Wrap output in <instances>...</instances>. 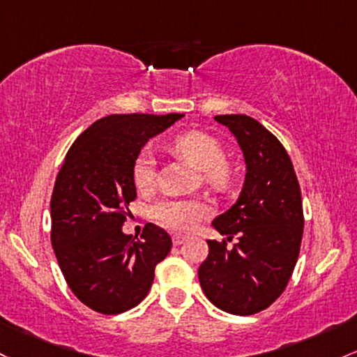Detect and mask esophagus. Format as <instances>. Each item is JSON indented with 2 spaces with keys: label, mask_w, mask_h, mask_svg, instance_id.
Here are the masks:
<instances>
[{
  "label": "esophagus",
  "mask_w": 357,
  "mask_h": 357,
  "mask_svg": "<svg viewBox=\"0 0 357 357\" xmlns=\"http://www.w3.org/2000/svg\"><path fill=\"white\" fill-rule=\"evenodd\" d=\"M186 241H188L186 236H179V234H174V236H172V244H174V245L185 244Z\"/></svg>",
  "instance_id": "esophagus-1"
}]
</instances>
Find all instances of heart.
Instances as JSON below:
<instances>
[{
    "instance_id": "obj_1",
    "label": "heart",
    "mask_w": 357,
    "mask_h": 357,
    "mask_svg": "<svg viewBox=\"0 0 357 357\" xmlns=\"http://www.w3.org/2000/svg\"><path fill=\"white\" fill-rule=\"evenodd\" d=\"M174 149L195 166L205 171L206 181L213 186H225L232 181V167L223 162L225 149L213 135L191 130L174 140ZM154 158L147 149L137 155L134 162V183L139 190H149L154 183ZM208 215V205L199 199H164L152 208V217L160 225L179 232H193Z\"/></svg>"
}]
</instances>
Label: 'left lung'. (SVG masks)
<instances>
[{
    "instance_id": "left-lung-1",
    "label": "left lung",
    "mask_w": 357,
    "mask_h": 357,
    "mask_svg": "<svg viewBox=\"0 0 357 357\" xmlns=\"http://www.w3.org/2000/svg\"><path fill=\"white\" fill-rule=\"evenodd\" d=\"M236 137L245 162L237 202L211 225L237 244L208 242V257L198 269L203 293L234 315L268 308L284 291L303 236V205L295 169L280 140L248 115H217Z\"/></svg>"
}]
</instances>
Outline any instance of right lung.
Returning <instances> with one entry per match:
<instances>
[{
	"label": "right lung",
	"mask_w": 357,
	"mask_h": 357,
	"mask_svg": "<svg viewBox=\"0 0 357 357\" xmlns=\"http://www.w3.org/2000/svg\"><path fill=\"white\" fill-rule=\"evenodd\" d=\"M181 116L130 113L96 120L59 171L50 199L52 248L69 288L95 312L116 315L137 307L172 248L169 234L154 223H147L140 241L121 232V225L137 197V155Z\"/></svg>",
	"instance_id": "right-lung-1"
}]
</instances>
